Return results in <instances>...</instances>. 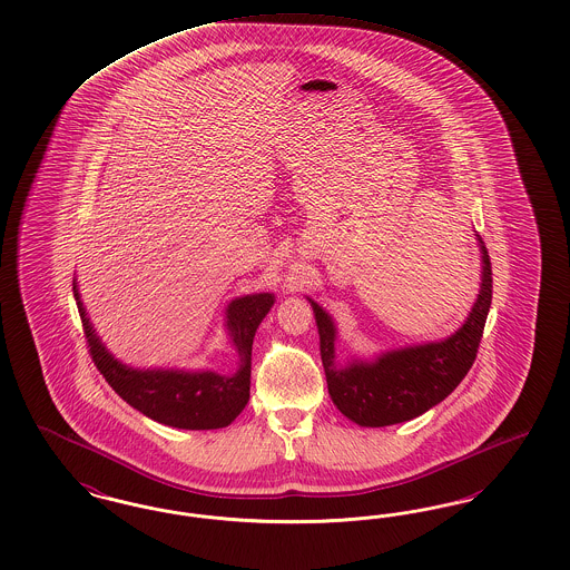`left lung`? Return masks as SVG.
<instances>
[{
    "label": "left lung",
    "instance_id": "left-lung-1",
    "mask_svg": "<svg viewBox=\"0 0 570 570\" xmlns=\"http://www.w3.org/2000/svg\"><path fill=\"white\" fill-rule=\"evenodd\" d=\"M479 246L483 261L481 291L462 328L445 342L390 352L371 365H335V326L318 303L309 298L318 322L320 356L328 394L345 417L361 426L407 422L441 403L464 380L478 358L492 305V263L481 237Z\"/></svg>",
    "mask_w": 570,
    "mask_h": 570
}]
</instances>
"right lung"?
Here are the masks:
<instances>
[{"instance_id":"right-lung-1","label":"right lung","mask_w":570,"mask_h":570,"mask_svg":"<svg viewBox=\"0 0 570 570\" xmlns=\"http://www.w3.org/2000/svg\"><path fill=\"white\" fill-rule=\"evenodd\" d=\"M73 296L97 371L122 401L150 420L174 429L212 431L228 426L246 407L250 399L252 342L261 320L274 305V295L242 296L228 305V333L239 356V371L235 375H218L212 371H136L120 365L92 333L76 284Z\"/></svg>"}]
</instances>
